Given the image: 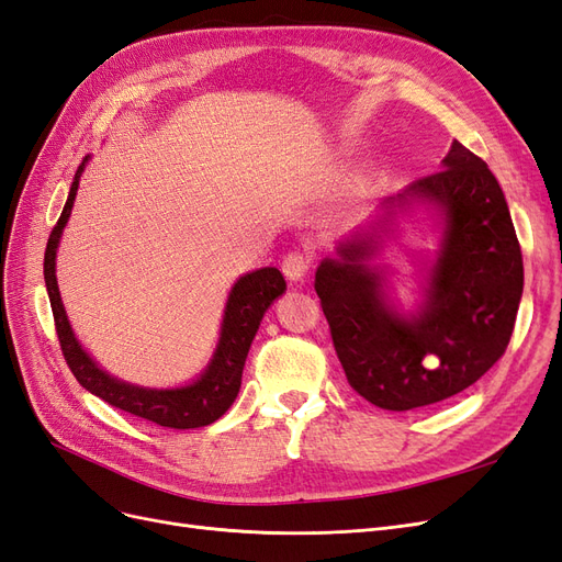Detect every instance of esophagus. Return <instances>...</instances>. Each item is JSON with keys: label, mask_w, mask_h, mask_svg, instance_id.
<instances>
[{"label": "esophagus", "mask_w": 562, "mask_h": 562, "mask_svg": "<svg viewBox=\"0 0 562 562\" xmlns=\"http://www.w3.org/2000/svg\"><path fill=\"white\" fill-rule=\"evenodd\" d=\"M310 267H312V255L304 252V250H291V252H285L283 260H281L283 274H285L288 279H291V281L302 279V277L310 271Z\"/></svg>", "instance_id": "1"}]
</instances>
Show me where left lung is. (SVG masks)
Returning <instances> with one entry per match:
<instances>
[{
	"label": "left lung",
	"instance_id": "1",
	"mask_svg": "<svg viewBox=\"0 0 562 562\" xmlns=\"http://www.w3.org/2000/svg\"><path fill=\"white\" fill-rule=\"evenodd\" d=\"M440 171L411 182L382 206L431 201L446 215L443 244L419 316L384 304L382 274L366 265L372 239L353 236L339 260L316 269V295L353 391L384 411L450 398L495 366L514 333L522 255L497 178L462 143Z\"/></svg>",
	"mask_w": 562,
	"mask_h": 562
}]
</instances>
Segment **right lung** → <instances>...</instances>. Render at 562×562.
Instances as JSON below:
<instances>
[{
	"label": "right lung",
	"instance_id": "1",
	"mask_svg": "<svg viewBox=\"0 0 562 562\" xmlns=\"http://www.w3.org/2000/svg\"><path fill=\"white\" fill-rule=\"evenodd\" d=\"M83 164H87V159L77 168L70 196L65 201V209L56 227L50 229L44 252V281L65 361L83 389H89L91 394L103 398L112 407H119V411L155 422L159 427L168 429L206 427V424H213L215 419L223 417L229 411L236 394H239L241 372L252 337L258 333V326L269 304L285 291L281 271L274 267H265L234 283L225 307L223 333H220L215 356L209 370L194 384L182 389H143L114 380L108 372L100 370L91 356L77 342L70 323H67L56 281V248L63 227L72 211Z\"/></svg>",
	"mask_w": 562,
	"mask_h": 562
}]
</instances>
